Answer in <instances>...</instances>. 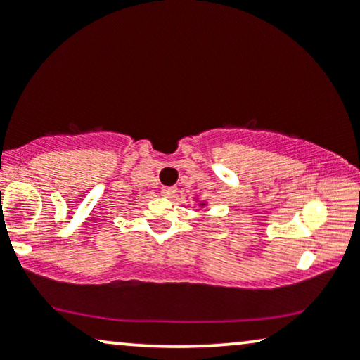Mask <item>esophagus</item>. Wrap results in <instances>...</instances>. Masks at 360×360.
Here are the masks:
<instances>
[{
	"label": "esophagus",
	"mask_w": 360,
	"mask_h": 360,
	"mask_svg": "<svg viewBox=\"0 0 360 360\" xmlns=\"http://www.w3.org/2000/svg\"><path fill=\"white\" fill-rule=\"evenodd\" d=\"M162 196L166 198H174L176 196V188H162Z\"/></svg>",
	"instance_id": "esophagus-1"
}]
</instances>
